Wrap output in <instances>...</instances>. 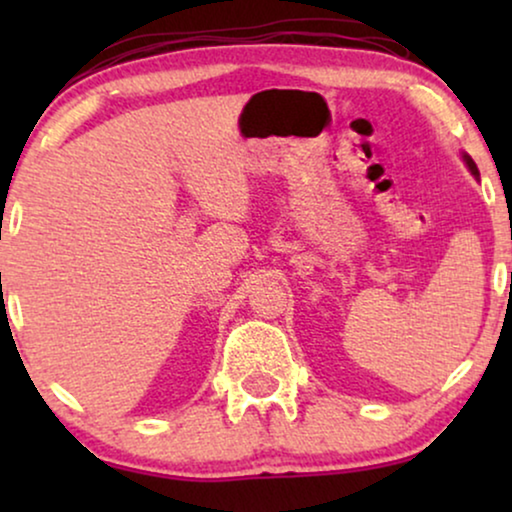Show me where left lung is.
Listing matches in <instances>:
<instances>
[{"instance_id":"1","label":"left lung","mask_w":512,"mask_h":512,"mask_svg":"<svg viewBox=\"0 0 512 512\" xmlns=\"http://www.w3.org/2000/svg\"><path fill=\"white\" fill-rule=\"evenodd\" d=\"M464 160H466V165H468V170H471V174L475 179H480V172H478V167H475V163H473V158L471 156H464Z\"/></svg>"}]
</instances>
